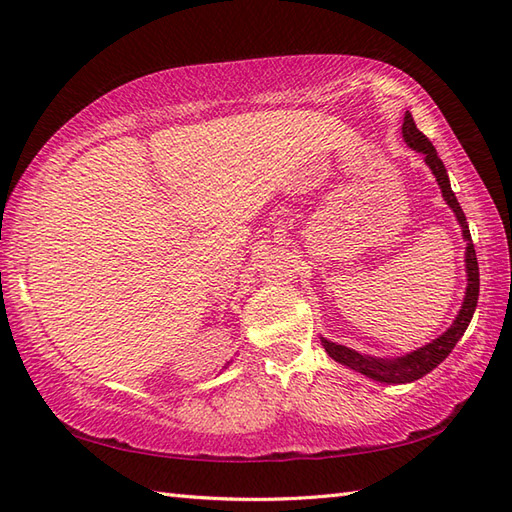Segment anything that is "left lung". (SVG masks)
<instances>
[{"label":"left lung","mask_w":512,"mask_h":512,"mask_svg":"<svg viewBox=\"0 0 512 512\" xmlns=\"http://www.w3.org/2000/svg\"><path fill=\"white\" fill-rule=\"evenodd\" d=\"M402 138H405V143L420 151L424 156V162H427L429 169L433 176H436L438 184H440V191H442V198L447 200V204L451 206V211L458 217V222L462 226V235H464V242H466V253H464V262H466V292H464V301H462V310L458 312V317H455L451 328L440 334L436 341L427 343L424 347H418V350H413L405 356H398V358H376V356H369V354H361L356 350H350V347L339 345V343H332L328 339H323L321 336V345L325 347V352H328L336 363L347 365L354 372H361L363 376L378 380V383H387V385H402V383H413V380L422 378L424 374H429L431 369H436L444 358L451 354V350L462 339V334L469 328V323L473 319V312L477 306V297H480V268H477V255H475V246H473V239H471V231H469V224H466V215L462 211V206L455 198V193L451 189V182H449V173L444 169V162L440 160L436 147L431 145V140L424 136L420 129L413 123V116L407 112L405 114V121H402Z\"/></svg>","instance_id":"obj_1"}]
</instances>
